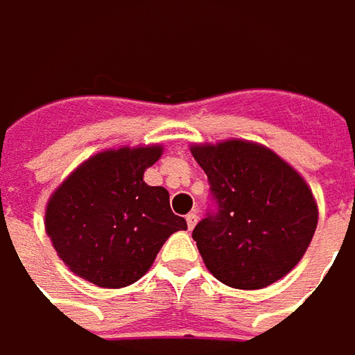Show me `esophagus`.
Returning <instances> with one entry per match:
<instances>
[{"label": "esophagus", "instance_id": "34e87169", "mask_svg": "<svg viewBox=\"0 0 355 355\" xmlns=\"http://www.w3.org/2000/svg\"><path fill=\"white\" fill-rule=\"evenodd\" d=\"M187 224H189V230H192V227L198 224V214H196V212H190V214L187 216Z\"/></svg>", "mask_w": 355, "mask_h": 355}]
</instances>
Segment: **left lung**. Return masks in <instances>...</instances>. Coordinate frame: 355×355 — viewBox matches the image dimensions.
<instances>
[{"label":"left lung","mask_w":355,"mask_h":355,"mask_svg":"<svg viewBox=\"0 0 355 355\" xmlns=\"http://www.w3.org/2000/svg\"><path fill=\"white\" fill-rule=\"evenodd\" d=\"M218 214L192 232L208 271L234 288H263L302 259L318 224V204L297 168L261 143H192Z\"/></svg>","instance_id":"8db88e82"}]
</instances>
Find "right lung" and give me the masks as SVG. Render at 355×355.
<instances>
[{
	"instance_id": "add662e5",
	"label": "right lung",
	"mask_w": 355,
	"mask_h": 355,
	"mask_svg": "<svg viewBox=\"0 0 355 355\" xmlns=\"http://www.w3.org/2000/svg\"><path fill=\"white\" fill-rule=\"evenodd\" d=\"M163 145L105 149L88 157L51 194L44 232L68 269L102 288L133 285L168 236L187 230L173 214L168 192L143 175Z\"/></svg>"
}]
</instances>
